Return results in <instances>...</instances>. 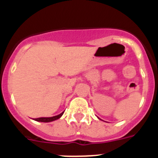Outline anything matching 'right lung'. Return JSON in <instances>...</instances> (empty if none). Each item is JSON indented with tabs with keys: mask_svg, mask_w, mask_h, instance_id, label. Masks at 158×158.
Masks as SVG:
<instances>
[{
	"mask_svg": "<svg viewBox=\"0 0 158 158\" xmlns=\"http://www.w3.org/2000/svg\"><path fill=\"white\" fill-rule=\"evenodd\" d=\"M63 114H64V112L63 113H60V114L57 115V116H52V117L36 118V119H35V120H36V121H39V122H45V123H48V122H52V121H54V120H57V119H59V118L61 117V116Z\"/></svg>",
	"mask_w": 158,
	"mask_h": 158,
	"instance_id": "1",
	"label": "right lung"
}]
</instances>
